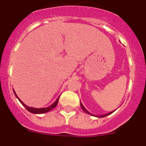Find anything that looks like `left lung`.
<instances>
[{
    "label": "left lung",
    "mask_w": 146,
    "mask_h": 146,
    "mask_svg": "<svg viewBox=\"0 0 146 146\" xmlns=\"http://www.w3.org/2000/svg\"><path fill=\"white\" fill-rule=\"evenodd\" d=\"M80 106H81V108H82V110H83V111H85V113H87V114H90V115H92V116H94V117H100V118H101V117H106V116L109 115V114H111V113H113V112H114V111H115V110H114V111H111V112H109V113H107V114H103V115H95V114H92V113L89 112V111H88V110H87L86 109H85V107H84V106L82 105V103H81V102H80Z\"/></svg>",
    "instance_id": "left-lung-1"
}]
</instances>
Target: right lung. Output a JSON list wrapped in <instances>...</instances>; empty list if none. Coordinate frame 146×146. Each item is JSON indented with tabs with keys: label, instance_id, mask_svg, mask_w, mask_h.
Wrapping results in <instances>:
<instances>
[{
	"label": "right lung",
	"instance_id": "right-lung-1",
	"mask_svg": "<svg viewBox=\"0 0 146 146\" xmlns=\"http://www.w3.org/2000/svg\"><path fill=\"white\" fill-rule=\"evenodd\" d=\"M13 92H14L16 98L18 99V100L20 101V102L22 104H23V106H24L25 107L26 110H27L28 111H29V112L32 113V114H44V113H46L48 112V111H51V110H52L53 109L55 108L56 107L57 104H58V100H59V98H60V95L58 96V98H57L56 100L54 102V103H53L52 104H51L50 106H48V107H44V108H35V107H28L27 105H26L25 103H23V102L20 99V98L17 97V94L15 93V90H13Z\"/></svg>",
	"mask_w": 146,
	"mask_h": 146
}]
</instances>
